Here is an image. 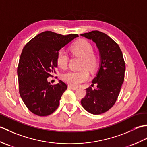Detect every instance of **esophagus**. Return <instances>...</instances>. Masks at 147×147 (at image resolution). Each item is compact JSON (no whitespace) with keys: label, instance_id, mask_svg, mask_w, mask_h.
Listing matches in <instances>:
<instances>
[{"label":"esophagus","instance_id":"1","mask_svg":"<svg viewBox=\"0 0 147 147\" xmlns=\"http://www.w3.org/2000/svg\"><path fill=\"white\" fill-rule=\"evenodd\" d=\"M69 87L70 88H71V89H73V90H77L78 89V88L77 87H75V86H71V85H69Z\"/></svg>","mask_w":147,"mask_h":147}]
</instances>
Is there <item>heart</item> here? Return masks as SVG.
<instances>
[{
  "instance_id": "b5f03b06",
  "label": "heart",
  "mask_w": 147,
  "mask_h": 147,
  "mask_svg": "<svg viewBox=\"0 0 147 147\" xmlns=\"http://www.w3.org/2000/svg\"><path fill=\"white\" fill-rule=\"evenodd\" d=\"M74 54L83 57L82 69L94 71L97 65V58L93 54V48L91 43L85 40H80L71 47ZM56 62L59 67L65 69L67 67L69 57L64 51L60 50L56 57ZM90 74L86 69L80 71H69L62 75L65 82L73 86H78L89 78Z\"/></svg>"
}]
</instances>
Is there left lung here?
I'll use <instances>...</instances> for the list:
<instances>
[{
  "mask_svg": "<svg viewBox=\"0 0 147 147\" xmlns=\"http://www.w3.org/2000/svg\"><path fill=\"white\" fill-rule=\"evenodd\" d=\"M80 35L95 42L100 53V67L92 81L96 88H86L81 104L90 113L100 114L109 111L117 100L124 80L125 62L117 43L105 33L92 31Z\"/></svg>",
  "mask_w": 147,
  "mask_h": 147,
  "instance_id": "8db88e82",
  "label": "left lung"
}]
</instances>
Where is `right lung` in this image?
<instances>
[{"mask_svg":"<svg viewBox=\"0 0 147 147\" xmlns=\"http://www.w3.org/2000/svg\"><path fill=\"white\" fill-rule=\"evenodd\" d=\"M78 36L77 34L62 35L47 31L24 47L18 67L19 90L24 104L33 114L47 116L59 107L67 85L59 80L52 85L47 78L55 73L57 52Z\"/></svg>","mask_w":147,"mask_h":147,"instance_id":"1","label":"right lung"}]
</instances>
